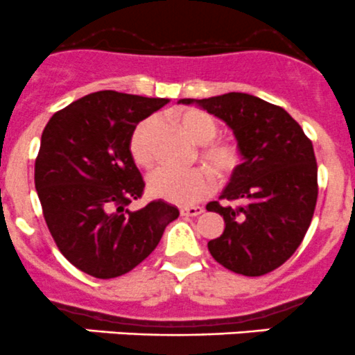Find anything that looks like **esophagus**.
Masks as SVG:
<instances>
[{
    "instance_id": "obj_1",
    "label": "esophagus",
    "mask_w": 355,
    "mask_h": 355,
    "mask_svg": "<svg viewBox=\"0 0 355 355\" xmlns=\"http://www.w3.org/2000/svg\"><path fill=\"white\" fill-rule=\"evenodd\" d=\"M179 212H181V216L195 217V216H200V214L203 212V209L202 207H181V209H179Z\"/></svg>"
}]
</instances>
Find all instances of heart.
I'll return each mask as SVG.
<instances>
[{
  "label": "heart",
  "mask_w": 355,
  "mask_h": 355,
  "mask_svg": "<svg viewBox=\"0 0 355 355\" xmlns=\"http://www.w3.org/2000/svg\"><path fill=\"white\" fill-rule=\"evenodd\" d=\"M176 122L193 143L200 145L198 159L209 167L214 176L224 179L236 171L240 164V152L233 143L216 139L219 135V125L212 115L196 108H186L176 115ZM153 129H155V121L145 119L136 125L129 139V152L132 160L141 167H148L152 164L150 139ZM146 184L150 195L176 205H191L209 195L214 188L212 178L205 169L178 173L160 167L150 174Z\"/></svg>",
  "instance_id": "heart-1"
}]
</instances>
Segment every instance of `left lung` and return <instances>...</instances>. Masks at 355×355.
I'll use <instances>...</instances> for the list:
<instances>
[{
  "instance_id": "8db88e82",
  "label": "left lung",
  "mask_w": 355,
  "mask_h": 355,
  "mask_svg": "<svg viewBox=\"0 0 355 355\" xmlns=\"http://www.w3.org/2000/svg\"><path fill=\"white\" fill-rule=\"evenodd\" d=\"M179 103H196L233 131L241 164L219 202L207 210L224 219V231L209 241L212 257L230 271L262 276L288 261L304 240L318 200L314 148L295 119L282 107L247 93Z\"/></svg>"
}]
</instances>
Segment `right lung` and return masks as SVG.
Listing matches in <instances>:
<instances>
[{"mask_svg":"<svg viewBox=\"0 0 355 355\" xmlns=\"http://www.w3.org/2000/svg\"><path fill=\"white\" fill-rule=\"evenodd\" d=\"M167 98L96 91L44 128L34 182L63 257L86 275L117 278L145 261L179 210L164 200L131 210L145 181L129 152L136 125Z\"/></svg>","mask_w":355,"mask_h":355,"instance_id":"add662e5","label":"right lung"}]
</instances>
